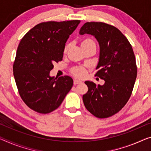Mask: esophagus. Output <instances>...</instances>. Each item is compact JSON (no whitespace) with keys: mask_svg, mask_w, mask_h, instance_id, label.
Wrapping results in <instances>:
<instances>
[{"mask_svg":"<svg viewBox=\"0 0 151 151\" xmlns=\"http://www.w3.org/2000/svg\"><path fill=\"white\" fill-rule=\"evenodd\" d=\"M82 83V82H81V81H80V80H76V79H75V80H73V84L74 85H77V84H79V83Z\"/></svg>","mask_w":151,"mask_h":151,"instance_id":"1","label":"esophagus"}]
</instances>
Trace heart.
Wrapping results in <instances>:
<instances>
[{
	"label": "heart",
	"mask_w": 151,
	"mask_h": 151,
	"mask_svg": "<svg viewBox=\"0 0 151 151\" xmlns=\"http://www.w3.org/2000/svg\"><path fill=\"white\" fill-rule=\"evenodd\" d=\"M81 46L83 50H86V48L90 47L92 46H96V43L94 40H92V38H87L83 39L81 42ZM69 47V44H67L64 48L63 52L64 53H66L68 51ZM70 72L73 76H75L76 78H83L86 76L87 73V69L84 66L82 65H78V66H74L72 68L70 69Z\"/></svg>",
	"instance_id": "heart-1"
}]
</instances>
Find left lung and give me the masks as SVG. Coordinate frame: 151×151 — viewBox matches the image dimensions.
I'll use <instances>...</instances> for the list:
<instances>
[{
  "mask_svg": "<svg viewBox=\"0 0 151 151\" xmlns=\"http://www.w3.org/2000/svg\"><path fill=\"white\" fill-rule=\"evenodd\" d=\"M91 34L98 40L100 57L95 76L105 80L103 86L86 81L83 95L85 107L98 118L116 114L130 98L137 76L135 55L131 44L120 30L103 22H86L80 34Z\"/></svg>",
  "mask_w": 151,
  "mask_h": 151,
  "instance_id": "left-lung-1",
  "label": "left lung"
}]
</instances>
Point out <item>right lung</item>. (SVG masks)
I'll use <instances>...</instances> for the list:
<instances>
[{
	"instance_id": "add662e5",
	"label": "right lung",
	"mask_w": 151,
	"mask_h": 151,
	"mask_svg": "<svg viewBox=\"0 0 151 151\" xmlns=\"http://www.w3.org/2000/svg\"><path fill=\"white\" fill-rule=\"evenodd\" d=\"M80 20L38 24L23 37L13 71L21 98L29 108L46 114L59 107L73 86L68 76L50 77L55 63L61 61L65 43Z\"/></svg>"
}]
</instances>
